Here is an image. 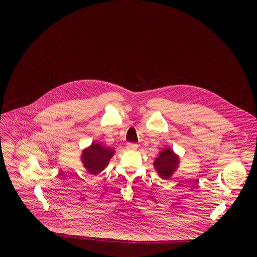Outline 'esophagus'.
<instances>
[{
	"label": "esophagus",
	"instance_id": "1",
	"mask_svg": "<svg viewBox=\"0 0 257 257\" xmlns=\"http://www.w3.org/2000/svg\"><path fill=\"white\" fill-rule=\"evenodd\" d=\"M126 148H127L128 150H137V149H138V145L129 143V144H127V147H126Z\"/></svg>",
	"mask_w": 257,
	"mask_h": 257
}]
</instances>
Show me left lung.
Masks as SVG:
<instances>
[{
    "mask_svg": "<svg viewBox=\"0 0 257 257\" xmlns=\"http://www.w3.org/2000/svg\"><path fill=\"white\" fill-rule=\"evenodd\" d=\"M179 163V156L174 153L171 148L166 147L160 152L159 156L154 160L153 166L161 178L170 179L178 169Z\"/></svg>",
    "mask_w": 257,
    "mask_h": 257,
    "instance_id": "left-lung-1",
    "label": "left lung"
}]
</instances>
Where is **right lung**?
<instances>
[{
    "mask_svg": "<svg viewBox=\"0 0 257 257\" xmlns=\"http://www.w3.org/2000/svg\"><path fill=\"white\" fill-rule=\"evenodd\" d=\"M114 152L113 148L104 147L99 143L93 142L89 147L83 149L81 161L89 174L97 175L108 167Z\"/></svg>",
    "mask_w": 257,
    "mask_h": 257,
    "instance_id": "add662e5",
    "label": "right lung"
}]
</instances>
